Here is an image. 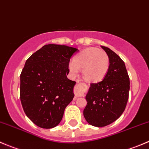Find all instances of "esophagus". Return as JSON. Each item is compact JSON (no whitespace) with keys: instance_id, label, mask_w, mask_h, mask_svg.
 Returning a JSON list of instances; mask_svg holds the SVG:
<instances>
[{"instance_id":"esophagus-1","label":"esophagus","mask_w":149,"mask_h":149,"mask_svg":"<svg viewBox=\"0 0 149 149\" xmlns=\"http://www.w3.org/2000/svg\"><path fill=\"white\" fill-rule=\"evenodd\" d=\"M84 86V84L81 83V82H79V81H77V84H76V95L79 96V97H81L84 94L83 91L81 89V87Z\"/></svg>"}]
</instances>
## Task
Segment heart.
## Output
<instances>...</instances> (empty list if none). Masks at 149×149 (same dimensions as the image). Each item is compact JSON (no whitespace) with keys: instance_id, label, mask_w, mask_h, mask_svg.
<instances>
[{"instance_id":"b5f03b06","label":"heart","mask_w":149,"mask_h":149,"mask_svg":"<svg viewBox=\"0 0 149 149\" xmlns=\"http://www.w3.org/2000/svg\"><path fill=\"white\" fill-rule=\"evenodd\" d=\"M109 58L104 51L88 47L79 52L74 60L69 62L70 73L76 76L83 69V75L88 81L97 82L104 79L108 71Z\"/></svg>"}]
</instances>
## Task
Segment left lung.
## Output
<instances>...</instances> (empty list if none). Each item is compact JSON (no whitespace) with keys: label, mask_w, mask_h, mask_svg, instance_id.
Masks as SVG:
<instances>
[{"label":"left lung","mask_w":149,"mask_h":149,"mask_svg":"<svg viewBox=\"0 0 149 149\" xmlns=\"http://www.w3.org/2000/svg\"><path fill=\"white\" fill-rule=\"evenodd\" d=\"M109 58V66L101 81L90 84L84 116L88 124L104 127L121 116L128 100L129 79L123 60L109 48L101 46Z\"/></svg>","instance_id":"left-lung-1"}]
</instances>
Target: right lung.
<instances>
[{
    "mask_svg": "<svg viewBox=\"0 0 149 149\" xmlns=\"http://www.w3.org/2000/svg\"><path fill=\"white\" fill-rule=\"evenodd\" d=\"M79 49L66 45H44L26 60L20 76V99L26 116L42 128L61 123L74 97L76 82L67 78L68 64Z\"/></svg>",
    "mask_w": 149,
    "mask_h": 149,
    "instance_id": "right-lung-1",
    "label": "right lung"
}]
</instances>
